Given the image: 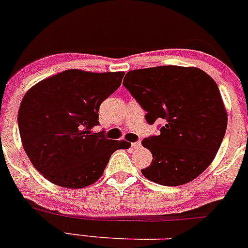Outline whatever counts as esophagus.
I'll use <instances>...</instances> for the list:
<instances>
[{
  "mask_svg": "<svg viewBox=\"0 0 248 248\" xmlns=\"http://www.w3.org/2000/svg\"><path fill=\"white\" fill-rule=\"evenodd\" d=\"M132 148L133 149H140L141 148V142H134V143H132Z\"/></svg>",
  "mask_w": 248,
  "mask_h": 248,
  "instance_id": "esophagus-1",
  "label": "esophagus"
}]
</instances>
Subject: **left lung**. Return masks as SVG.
Here are the masks:
<instances>
[{
	"label": "left lung",
	"instance_id": "1",
	"mask_svg": "<svg viewBox=\"0 0 248 248\" xmlns=\"http://www.w3.org/2000/svg\"><path fill=\"white\" fill-rule=\"evenodd\" d=\"M124 88L153 124L164 119L160 134L142 141L153 162L142 174L163 186H180L199 177L224 139L228 114L216 82L195 67L162 65L128 71Z\"/></svg>",
	"mask_w": 248,
	"mask_h": 248
}]
</instances>
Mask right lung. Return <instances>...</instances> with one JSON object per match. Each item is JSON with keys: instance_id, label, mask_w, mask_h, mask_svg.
<instances>
[{"instance_id": "1", "label": "right lung", "mask_w": 248, "mask_h": 248, "mask_svg": "<svg viewBox=\"0 0 248 248\" xmlns=\"http://www.w3.org/2000/svg\"><path fill=\"white\" fill-rule=\"evenodd\" d=\"M124 71L78 69L40 80L24 95L18 111L22 144L47 180L65 188L90 186L103 175L111 155L128 149L126 141L107 140L99 124V106L118 90Z\"/></svg>"}]
</instances>
